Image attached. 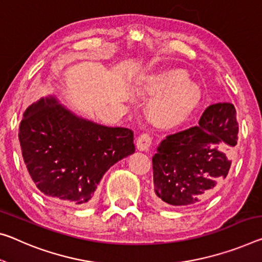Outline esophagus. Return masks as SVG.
I'll use <instances>...</instances> for the list:
<instances>
[{
	"instance_id": "1",
	"label": "esophagus",
	"mask_w": 262,
	"mask_h": 262,
	"mask_svg": "<svg viewBox=\"0 0 262 262\" xmlns=\"http://www.w3.org/2000/svg\"><path fill=\"white\" fill-rule=\"evenodd\" d=\"M151 142H152L151 135L148 134V133H143V134H141L139 136L138 142H136V147H138V149L141 151L148 150L149 147H150Z\"/></svg>"
}]
</instances>
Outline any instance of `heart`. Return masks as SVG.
Segmentation results:
<instances>
[{"instance_id": "1", "label": "heart", "mask_w": 262, "mask_h": 262, "mask_svg": "<svg viewBox=\"0 0 262 262\" xmlns=\"http://www.w3.org/2000/svg\"><path fill=\"white\" fill-rule=\"evenodd\" d=\"M144 90L157 95L152 102V113L165 123L184 120L201 100V89L188 80L182 71H168L149 76L144 80Z\"/></svg>"}]
</instances>
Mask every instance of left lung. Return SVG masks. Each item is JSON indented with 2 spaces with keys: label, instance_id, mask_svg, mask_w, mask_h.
<instances>
[{
  "label": "left lung",
  "instance_id": "1",
  "mask_svg": "<svg viewBox=\"0 0 262 262\" xmlns=\"http://www.w3.org/2000/svg\"><path fill=\"white\" fill-rule=\"evenodd\" d=\"M238 130L234 106L218 102L207 107L197 126L168 135L152 156L154 199L190 207L212 196L231 168L228 151Z\"/></svg>",
  "mask_w": 262,
  "mask_h": 262
}]
</instances>
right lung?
Wrapping results in <instances>:
<instances>
[{
    "label": "right lung",
    "instance_id": "obj_1",
    "mask_svg": "<svg viewBox=\"0 0 262 262\" xmlns=\"http://www.w3.org/2000/svg\"><path fill=\"white\" fill-rule=\"evenodd\" d=\"M18 139L40 192L72 205L91 202L107 170L135 151L130 129L79 118L52 95L24 112Z\"/></svg>",
    "mask_w": 262,
    "mask_h": 262
}]
</instances>
